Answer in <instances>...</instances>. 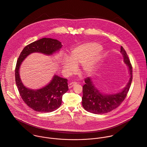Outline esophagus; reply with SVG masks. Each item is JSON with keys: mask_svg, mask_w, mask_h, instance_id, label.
Segmentation results:
<instances>
[{"mask_svg": "<svg viewBox=\"0 0 147 147\" xmlns=\"http://www.w3.org/2000/svg\"><path fill=\"white\" fill-rule=\"evenodd\" d=\"M77 84L76 82H72V83H70L69 84H68V88H72L74 85H75L76 84Z\"/></svg>", "mask_w": 147, "mask_h": 147, "instance_id": "34e87169", "label": "esophagus"}]
</instances>
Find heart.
Instances as JSON below:
<instances>
[{"instance_id": "obj_1", "label": "heart", "mask_w": 147, "mask_h": 147, "mask_svg": "<svg viewBox=\"0 0 147 147\" xmlns=\"http://www.w3.org/2000/svg\"><path fill=\"white\" fill-rule=\"evenodd\" d=\"M101 46L96 42L85 43L71 49L68 59L62 61V67L67 72H71L75 69L74 64H83L84 72L90 74L93 72L96 64L100 59L99 51Z\"/></svg>"}]
</instances>
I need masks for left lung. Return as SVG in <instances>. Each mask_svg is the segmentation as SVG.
Segmentation results:
<instances>
[{
    "instance_id": "1",
    "label": "left lung",
    "mask_w": 147,
    "mask_h": 147,
    "mask_svg": "<svg viewBox=\"0 0 147 147\" xmlns=\"http://www.w3.org/2000/svg\"><path fill=\"white\" fill-rule=\"evenodd\" d=\"M121 53L128 68L130 76L128 83L121 92L113 94H105L97 89L90 78H86L85 84L83 86L82 105L87 111L98 114L107 113L118 107L125 99L132 80V67L122 46L121 47Z\"/></svg>"
}]
</instances>
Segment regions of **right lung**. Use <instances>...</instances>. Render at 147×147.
I'll use <instances>...</instances> for the list:
<instances>
[{"mask_svg": "<svg viewBox=\"0 0 147 147\" xmlns=\"http://www.w3.org/2000/svg\"><path fill=\"white\" fill-rule=\"evenodd\" d=\"M62 43L57 40L43 38L26 46L21 51L15 68V82L21 98L29 107L41 113L52 112L62 104V96L68 90L67 79L54 75L51 81L41 89H30L22 84L19 69L22 61L30 54L40 53L47 55L60 50Z\"/></svg>", "mask_w": 147, "mask_h": 147, "instance_id": "obj_1", "label": "right lung"}]
</instances>
